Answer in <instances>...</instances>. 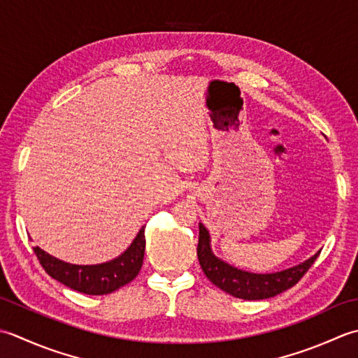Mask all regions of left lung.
Wrapping results in <instances>:
<instances>
[{
    "label": "left lung",
    "instance_id": "8db88e82",
    "mask_svg": "<svg viewBox=\"0 0 358 358\" xmlns=\"http://www.w3.org/2000/svg\"><path fill=\"white\" fill-rule=\"evenodd\" d=\"M318 255L320 252L301 262V264L281 272H245L215 257L210 247V233L202 224H199L198 258L203 273L215 286L233 296L243 298V300H264V298H272L295 286L303 278V275L309 271V267L318 258Z\"/></svg>",
    "mask_w": 358,
    "mask_h": 358
}]
</instances>
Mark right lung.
Wrapping results in <instances>:
<instances>
[{"mask_svg": "<svg viewBox=\"0 0 358 358\" xmlns=\"http://www.w3.org/2000/svg\"><path fill=\"white\" fill-rule=\"evenodd\" d=\"M34 252L46 273L64 286L86 295H106L133 281L141 272L145 253V225L120 257L103 264L77 266L52 257L40 247H34Z\"/></svg>", "mask_w": 358, "mask_h": 358, "instance_id": "right-lung-1", "label": "right lung"}]
</instances>
